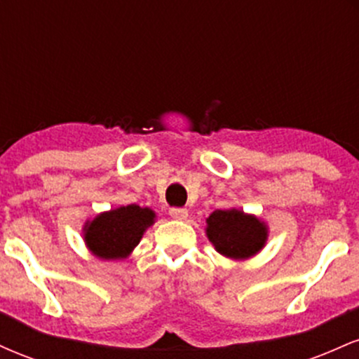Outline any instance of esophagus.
I'll return each instance as SVG.
<instances>
[{"label": "esophagus", "mask_w": 359, "mask_h": 359, "mask_svg": "<svg viewBox=\"0 0 359 359\" xmlns=\"http://www.w3.org/2000/svg\"><path fill=\"white\" fill-rule=\"evenodd\" d=\"M170 216L177 221H184V219H187L189 211H187V209H184V208H172L170 209Z\"/></svg>", "instance_id": "esophagus-1"}]
</instances>
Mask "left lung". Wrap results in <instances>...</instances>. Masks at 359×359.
Here are the masks:
<instances>
[{
  "instance_id": "8db88e82",
  "label": "left lung",
  "mask_w": 359,
  "mask_h": 359,
  "mask_svg": "<svg viewBox=\"0 0 359 359\" xmlns=\"http://www.w3.org/2000/svg\"><path fill=\"white\" fill-rule=\"evenodd\" d=\"M209 241L222 257L246 259L257 255L265 246L269 228L253 214L240 209H217L205 219Z\"/></svg>"
}]
</instances>
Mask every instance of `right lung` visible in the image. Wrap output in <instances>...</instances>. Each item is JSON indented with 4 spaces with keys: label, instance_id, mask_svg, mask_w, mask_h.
Instances as JSON below:
<instances>
[{
    "label": "right lung",
    "instance_id": "add662e5",
    "mask_svg": "<svg viewBox=\"0 0 359 359\" xmlns=\"http://www.w3.org/2000/svg\"><path fill=\"white\" fill-rule=\"evenodd\" d=\"M155 222L150 208L121 205L101 212L84 224V241L89 251L101 259H125Z\"/></svg>",
    "mask_w": 359,
    "mask_h": 359
}]
</instances>
